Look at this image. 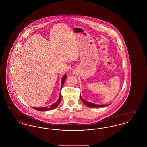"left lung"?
<instances>
[{"instance_id": "obj_1", "label": "left lung", "mask_w": 147, "mask_h": 147, "mask_svg": "<svg viewBox=\"0 0 147 147\" xmlns=\"http://www.w3.org/2000/svg\"><path fill=\"white\" fill-rule=\"evenodd\" d=\"M80 98H81V100H82V101H83V102L84 103V104L85 105H86L87 106L89 107H101L107 106L110 105V104H107V105H96V104L91 103V102H90L85 101V100H84L83 99V98H82L81 96H80Z\"/></svg>"}]
</instances>
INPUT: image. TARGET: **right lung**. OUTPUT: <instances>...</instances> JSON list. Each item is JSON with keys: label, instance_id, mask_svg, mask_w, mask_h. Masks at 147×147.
Listing matches in <instances>:
<instances>
[{"label": "right lung", "instance_id": "1", "mask_svg": "<svg viewBox=\"0 0 147 147\" xmlns=\"http://www.w3.org/2000/svg\"><path fill=\"white\" fill-rule=\"evenodd\" d=\"M67 75H64L63 76V78H62V85H61V89L63 87V84L64 83L67 78ZM61 98H62V95H61V92L60 93V95H59V98H58V101L56 102V103L52 104V105H50L49 107L47 106H46V107H32L33 109H34L36 110H38V111H47V110H53L54 109H55L56 107H57L58 105L59 104L60 102H61Z\"/></svg>", "mask_w": 147, "mask_h": 147}]
</instances>
